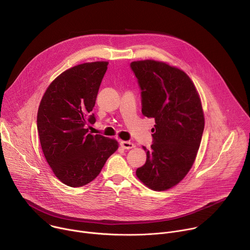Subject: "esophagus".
Here are the masks:
<instances>
[{
    "instance_id": "esophagus-1",
    "label": "esophagus",
    "mask_w": 250,
    "mask_h": 250,
    "mask_svg": "<svg viewBox=\"0 0 250 250\" xmlns=\"http://www.w3.org/2000/svg\"><path fill=\"white\" fill-rule=\"evenodd\" d=\"M120 146L124 148V149H131L133 147H135V146L132 144L130 141H121L120 142Z\"/></svg>"
}]
</instances>
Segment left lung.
Listing matches in <instances>:
<instances>
[{"label":"left lung","mask_w":250,"mask_h":250,"mask_svg":"<svg viewBox=\"0 0 250 250\" xmlns=\"http://www.w3.org/2000/svg\"><path fill=\"white\" fill-rule=\"evenodd\" d=\"M141 90L142 115L155 120L146 162L136 169L138 179L154 191L179 183L191 169L205 126L199 94L184 71L164 62L130 63Z\"/></svg>","instance_id":"8db88e82"}]
</instances>
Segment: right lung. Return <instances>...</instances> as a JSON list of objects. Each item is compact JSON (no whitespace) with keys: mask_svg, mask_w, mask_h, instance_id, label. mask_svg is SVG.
I'll return each mask as SVG.
<instances>
[{"mask_svg":"<svg viewBox=\"0 0 250 250\" xmlns=\"http://www.w3.org/2000/svg\"><path fill=\"white\" fill-rule=\"evenodd\" d=\"M108 62L83 63L61 73L45 91L38 112L44 157L67 186H84L99 175L119 147L116 139L91 134L92 113Z\"/></svg>","mask_w":250,"mask_h":250,"instance_id":"obj_1","label":"right lung"}]
</instances>
